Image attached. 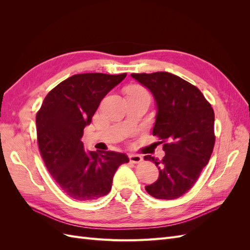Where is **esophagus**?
<instances>
[{
    "label": "esophagus",
    "mask_w": 250,
    "mask_h": 250,
    "mask_svg": "<svg viewBox=\"0 0 250 250\" xmlns=\"http://www.w3.org/2000/svg\"><path fill=\"white\" fill-rule=\"evenodd\" d=\"M129 160L133 164H139L143 161V157L139 154H129Z\"/></svg>",
    "instance_id": "esophagus-1"
}]
</instances>
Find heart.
Segmentation results:
<instances>
[{
	"label": "heart",
	"instance_id": "1",
	"mask_svg": "<svg viewBox=\"0 0 250 250\" xmlns=\"http://www.w3.org/2000/svg\"><path fill=\"white\" fill-rule=\"evenodd\" d=\"M132 88H134V89H143V90H145V89L142 88V87H140V86H133Z\"/></svg>",
	"mask_w": 250,
	"mask_h": 250
}]
</instances>
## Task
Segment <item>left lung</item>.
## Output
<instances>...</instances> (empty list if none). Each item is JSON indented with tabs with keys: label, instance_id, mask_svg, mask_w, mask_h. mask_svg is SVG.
Here are the masks:
<instances>
[{
	"label": "left lung",
	"instance_id": "8db88e82",
	"mask_svg": "<svg viewBox=\"0 0 250 250\" xmlns=\"http://www.w3.org/2000/svg\"><path fill=\"white\" fill-rule=\"evenodd\" d=\"M147 87L156 103L153 135L164 143L165 156L158 161V179L145 188L152 197L172 200L186 194L208 165L215 145V115L200 90L168 72L131 74Z\"/></svg>",
	"mask_w": 250,
	"mask_h": 250
}]
</instances>
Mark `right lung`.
I'll use <instances>...</instances> for the list:
<instances>
[{
	"mask_svg": "<svg viewBox=\"0 0 250 250\" xmlns=\"http://www.w3.org/2000/svg\"><path fill=\"white\" fill-rule=\"evenodd\" d=\"M126 73L78 74L60 82L46 96L36 115L37 143L44 165L62 190L75 200L93 201L107 195L119 166L129 162L115 151L83 147V129L103 98Z\"/></svg>",
	"mask_w": 250,
	"mask_h": 250,
	"instance_id": "right-lung-1",
	"label": "right lung"
}]
</instances>
